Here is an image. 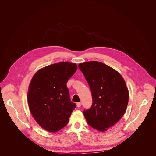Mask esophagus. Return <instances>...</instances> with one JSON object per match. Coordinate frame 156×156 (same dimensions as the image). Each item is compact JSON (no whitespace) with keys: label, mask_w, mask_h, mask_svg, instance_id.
Masks as SVG:
<instances>
[{"label":"esophagus","mask_w":156,"mask_h":156,"mask_svg":"<svg viewBox=\"0 0 156 156\" xmlns=\"http://www.w3.org/2000/svg\"><path fill=\"white\" fill-rule=\"evenodd\" d=\"M81 106V102L77 103V107H80Z\"/></svg>","instance_id":"obj_1"}]
</instances>
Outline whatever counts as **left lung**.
<instances>
[{
  "label": "left lung",
  "mask_w": 156,
  "mask_h": 156,
  "mask_svg": "<svg viewBox=\"0 0 156 156\" xmlns=\"http://www.w3.org/2000/svg\"><path fill=\"white\" fill-rule=\"evenodd\" d=\"M79 68L90 88L93 101L83 115L93 128L107 131L126 112L129 92L124 79L117 71L98 61L81 63Z\"/></svg>",
  "instance_id": "1"
}]
</instances>
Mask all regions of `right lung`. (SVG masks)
Returning <instances> with one entry per match:
<instances>
[{
  "label": "right lung",
  "mask_w": 156,
  "mask_h": 156,
  "mask_svg": "<svg viewBox=\"0 0 156 156\" xmlns=\"http://www.w3.org/2000/svg\"><path fill=\"white\" fill-rule=\"evenodd\" d=\"M76 64L62 62L40 69L33 76L28 90L31 114L42 128L56 132L67 125L76 107L66 86L76 72Z\"/></svg>",
  "instance_id": "add662e5"
}]
</instances>
